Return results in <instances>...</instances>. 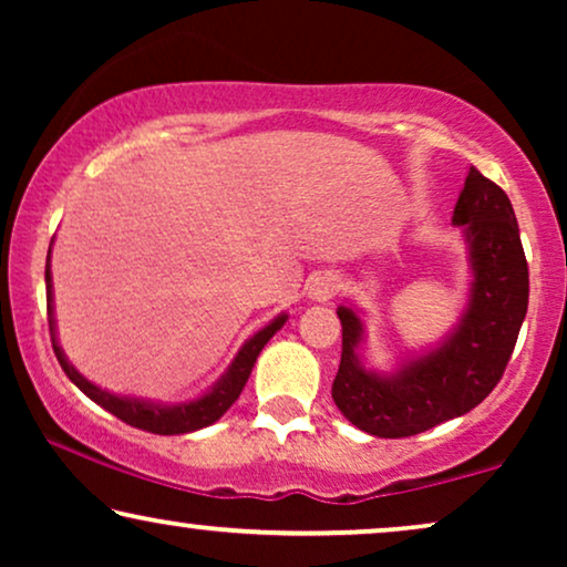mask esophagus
Returning a JSON list of instances; mask_svg holds the SVG:
<instances>
[{
  "instance_id": "obj_1",
  "label": "esophagus",
  "mask_w": 567,
  "mask_h": 567,
  "mask_svg": "<svg viewBox=\"0 0 567 567\" xmlns=\"http://www.w3.org/2000/svg\"><path fill=\"white\" fill-rule=\"evenodd\" d=\"M340 284L336 274H328V270H320L307 281V297L312 301H328L338 293Z\"/></svg>"
}]
</instances>
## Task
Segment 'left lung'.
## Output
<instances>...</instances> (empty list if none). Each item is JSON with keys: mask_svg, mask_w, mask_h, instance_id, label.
<instances>
[{"mask_svg": "<svg viewBox=\"0 0 567 567\" xmlns=\"http://www.w3.org/2000/svg\"><path fill=\"white\" fill-rule=\"evenodd\" d=\"M454 227L467 245L470 289L460 320L439 343L398 361L390 371L361 359L367 322L340 305L343 353L332 400L355 429L379 439L415 436L477 408L501 382L529 307V268L514 206L493 181L467 169Z\"/></svg>", "mask_w": 567, "mask_h": 567, "instance_id": "obj_1", "label": "left lung"}]
</instances>
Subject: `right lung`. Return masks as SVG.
Returning a JSON list of instances; mask_svg holds the SVG:
<instances>
[{"label":"right lung","mask_w":567,"mask_h":567,"mask_svg":"<svg viewBox=\"0 0 567 567\" xmlns=\"http://www.w3.org/2000/svg\"><path fill=\"white\" fill-rule=\"evenodd\" d=\"M45 305H49V328H51V343L53 353L64 369V374L87 394L92 402H97L100 408H105L107 413L121 417L123 423L134 425V429L159 433V436H181V433H193L206 429L219 421L227 410L235 405L239 392L245 390L250 371L258 361V355L270 338L284 328L289 315L281 312L274 317L266 328L255 332L252 338H247L243 348H239L235 359L227 367V371L208 386L206 392H200L198 398L185 400V402H157V400H144V398H131V394H115L103 386L92 384L87 377H82L72 363H69L64 348L59 346L56 338V317H53V281H51V247L49 258H45Z\"/></svg>","instance_id":"right-lung-1"}]
</instances>
